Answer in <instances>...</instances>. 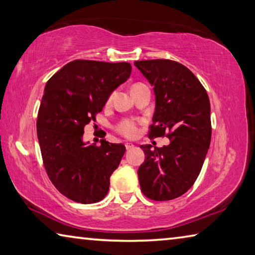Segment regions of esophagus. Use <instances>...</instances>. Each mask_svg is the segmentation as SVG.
I'll return each instance as SVG.
<instances>
[{
    "instance_id": "obj_1",
    "label": "esophagus",
    "mask_w": 255,
    "mask_h": 255,
    "mask_svg": "<svg viewBox=\"0 0 255 255\" xmlns=\"http://www.w3.org/2000/svg\"><path fill=\"white\" fill-rule=\"evenodd\" d=\"M125 146H126V149H127V150L133 148V145H132V144H126Z\"/></svg>"
}]
</instances>
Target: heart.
<instances>
[{
	"instance_id": "obj_1",
	"label": "heart",
	"mask_w": 255,
	"mask_h": 255,
	"mask_svg": "<svg viewBox=\"0 0 255 255\" xmlns=\"http://www.w3.org/2000/svg\"><path fill=\"white\" fill-rule=\"evenodd\" d=\"M117 131L126 138H135L139 132L138 122L133 119H124L117 125Z\"/></svg>"
}]
</instances>
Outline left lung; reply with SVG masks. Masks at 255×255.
Masks as SVG:
<instances>
[{
	"mask_svg": "<svg viewBox=\"0 0 255 255\" xmlns=\"http://www.w3.org/2000/svg\"><path fill=\"white\" fill-rule=\"evenodd\" d=\"M133 64L154 86L156 106L148 137L166 136L170 139L163 147L140 146L145 153V161L137 172L141 192L155 201L175 199L195 183L208 152V94L195 74L174 60L149 59Z\"/></svg>",
	"mask_w": 255,
	"mask_h": 255,
	"instance_id": "8db88e82",
	"label": "left lung"
}]
</instances>
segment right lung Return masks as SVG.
I'll list each match as a JSON object with an SVG mask.
<instances>
[{"instance_id":"right-lung-1","label":"right lung","mask_w":255,"mask_h":255,"mask_svg":"<svg viewBox=\"0 0 255 255\" xmlns=\"http://www.w3.org/2000/svg\"><path fill=\"white\" fill-rule=\"evenodd\" d=\"M130 73L129 63L76 59L47 82L37 136L48 178L68 199L94 204L109 191L110 176L126 148L106 139L100 146L84 143V127L96 122L112 91Z\"/></svg>"}]
</instances>
